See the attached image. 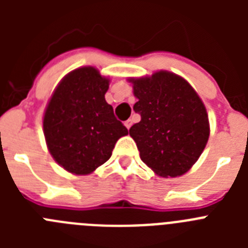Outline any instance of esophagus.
<instances>
[{
  "instance_id": "34e87169",
  "label": "esophagus",
  "mask_w": 248,
  "mask_h": 248,
  "mask_svg": "<svg viewBox=\"0 0 248 248\" xmlns=\"http://www.w3.org/2000/svg\"><path fill=\"white\" fill-rule=\"evenodd\" d=\"M124 124H125V126H126V128H128V129H130V126L133 125V120H131V119H128V120H126L125 123H124Z\"/></svg>"
}]
</instances>
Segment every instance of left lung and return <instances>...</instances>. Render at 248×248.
I'll return each instance as SVG.
<instances>
[{
	"label": "left lung",
	"instance_id": "8db88e82",
	"mask_svg": "<svg viewBox=\"0 0 248 248\" xmlns=\"http://www.w3.org/2000/svg\"><path fill=\"white\" fill-rule=\"evenodd\" d=\"M139 123L129 129L140 159L163 177L181 176L200 157L210 135L202 100L184 78L166 71L130 78Z\"/></svg>",
	"mask_w": 248,
	"mask_h": 248
}]
</instances>
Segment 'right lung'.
Returning <instances> with one entry per match:
<instances>
[{
	"mask_svg": "<svg viewBox=\"0 0 248 248\" xmlns=\"http://www.w3.org/2000/svg\"><path fill=\"white\" fill-rule=\"evenodd\" d=\"M109 79L93 67L74 69L61 80L43 117L48 150L59 165L76 175L93 172L111 156L128 129L105 102Z\"/></svg>",
	"mask_w": 248,
	"mask_h": 248,
	"instance_id": "obj_1",
	"label": "right lung"
}]
</instances>
